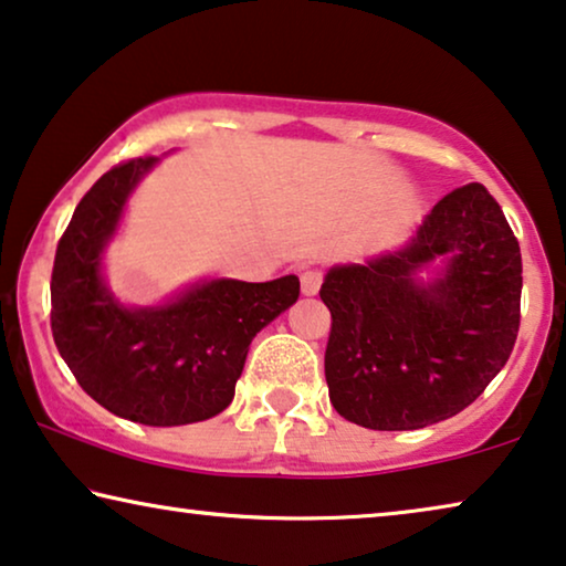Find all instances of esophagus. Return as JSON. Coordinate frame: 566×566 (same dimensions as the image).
Masks as SVG:
<instances>
[{"mask_svg":"<svg viewBox=\"0 0 566 566\" xmlns=\"http://www.w3.org/2000/svg\"><path fill=\"white\" fill-rule=\"evenodd\" d=\"M300 282H302V292L305 294H317L323 284V274L317 272V269H305V272L300 274Z\"/></svg>","mask_w":566,"mask_h":566,"instance_id":"34e87169","label":"esophagus"}]
</instances>
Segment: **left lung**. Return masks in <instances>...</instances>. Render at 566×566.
Returning a JSON list of instances; mask_svg holds the SVG:
<instances>
[{"label": "left lung", "instance_id": "left-lung-1", "mask_svg": "<svg viewBox=\"0 0 566 566\" xmlns=\"http://www.w3.org/2000/svg\"><path fill=\"white\" fill-rule=\"evenodd\" d=\"M436 258L444 259L440 276L416 281ZM521 290V245L495 197L476 181L453 189L405 249L325 274L333 408L371 431L457 416L511 359Z\"/></svg>", "mask_w": 566, "mask_h": 566}]
</instances>
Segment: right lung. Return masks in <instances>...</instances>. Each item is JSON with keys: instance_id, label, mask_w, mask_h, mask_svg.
Segmentation results:
<instances>
[{"instance_id": "obj_1", "label": "right lung", "mask_w": 566, "mask_h": 566, "mask_svg": "<svg viewBox=\"0 0 566 566\" xmlns=\"http://www.w3.org/2000/svg\"><path fill=\"white\" fill-rule=\"evenodd\" d=\"M156 161L113 166L76 205L55 249L51 331L92 400L133 423L166 428L228 408L253 336L297 302L300 280H210L158 307L120 305L102 280V253Z\"/></svg>"}]
</instances>
